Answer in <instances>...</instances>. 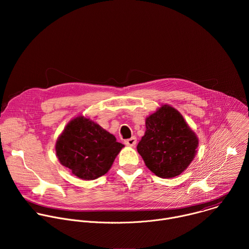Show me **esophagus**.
Returning <instances> with one entry per match:
<instances>
[{"instance_id":"1","label":"esophagus","mask_w":249,"mask_h":249,"mask_svg":"<svg viewBox=\"0 0 249 249\" xmlns=\"http://www.w3.org/2000/svg\"><path fill=\"white\" fill-rule=\"evenodd\" d=\"M124 143H125V145H127L129 147H135L137 144V139H136V137H132L130 139L125 140Z\"/></svg>"}]
</instances>
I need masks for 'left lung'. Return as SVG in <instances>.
Instances as JSON below:
<instances>
[{
    "label": "left lung",
    "instance_id": "left-lung-1",
    "mask_svg": "<svg viewBox=\"0 0 249 249\" xmlns=\"http://www.w3.org/2000/svg\"><path fill=\"white\" fill-rule=\"evenodd\" d=\"M199 144L183 116L161 105L146 119V132L137 146L147 167L161 178L181 174L193 160Z\"/></svg>",
    "mask_w": 249,
    "mask_h": 249
}]
</instances>
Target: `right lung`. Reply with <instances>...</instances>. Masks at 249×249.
Here are the masks:
<instances>
[{"instance_id":"right-lung-1","label":"right lung","mask_w":249,"mask_h":249,"mask_svg":"<svg viewBox=\"0 0 249 249\" xmlns=\"http://www.w3.org/2000/svg\"><path fill=\"white\" fill-rule=\"evenodd\" d=\"M124 147L116 138L89 118L71 120L56 142L62 165L84 180H93L107 172Z\"/></svg>"}]
</instances>
